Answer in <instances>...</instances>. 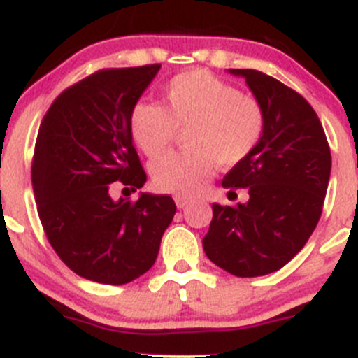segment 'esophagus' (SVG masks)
Returning a JSON list of instances; mask_svg holds the SVG:
<instances>
[{"mask_svg":"<svg viewBox=\"0 0 358 358\" xmlns=\"http://www.w3.org/2000/svg\"><path fill=\"white\" fill-rule=\"evenodd\" d=\"M190 201H192V199H190L189 196H175V203L178 208H185L187 205H190Z\"/></svg>","mask_w":358,"mask_h":358,"instance_id":"esophagus-1","label":"esophagus"}]
</instances>
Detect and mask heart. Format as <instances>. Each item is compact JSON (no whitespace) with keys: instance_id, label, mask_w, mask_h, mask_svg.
Masks as SVG:
<instances>
[{"instance_id":"b5f03b06","label":"heart","mask_w":358,"mask_h":358,"mask_svg":"<svg viewBox=\"0 0 358 358\" xmlns=\"http://www.w3.org/2000/svg\"><path fill=\"white\" fill-rule=\"evenodd\" d=\"M164 103L139 102L130 113V132L150 159L168 152L178 130L189 150L162 157L152 166L153 183L162 192L187 196L212 176L215 164L236 166L258 148L266 113L256 96L206 70H190L164 86Z\"/></svg>"}]
</instances>
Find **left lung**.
<instances>
[{
    "mask_svg": "<svg viewBox=\"0 0 358 358\" xmlns=\"http://www.w3.org/2000/svg\"><path fill=\"white\" fill-rule=\"evenodd\" d=\"M229 72L263 103L266 129L258 148L222 180L226 189L249 190V201L213 203L203 249L226 272L258 277L282 268L313 235L332 159L322 122L300 93L259 70Z\"/></svg>",
    "mask_w": 358,
    "mask_h": 358,
    "instance_id": "1",
    "label": "left lung"
}]
</instances>
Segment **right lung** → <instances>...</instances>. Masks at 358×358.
I'll list each match as a JSON object with an SVG mask.
<instances>
[{
  "label": "right lung",
  "mask_w": 358,
  "mask_h": 358,
  "mask_svg": "<svg viewBox=\"0 0 358 358\" xmlns=\"http://www.w3.org/2000/svg\"><path fill=\"white\" fill-rule=\"evenodd\" d=\"M159 69L92 73L56 96L36 136L31 182L43 231L72 272L100 285L148 272L176 212L171 196L109 194L115 181L132 192L146 182L130 113Z\"/></svg>",
  "instance_id": "add662e5"
}]
</instances>
